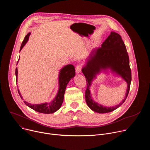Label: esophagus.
<instances>
[{
    "mask_svg": "<svg viewBox=\"0 0 150 150\" xmlns=\"http://www.w3.org/2000/svg\"><path fill=\"white\" fill-rule=\"evenodd\" d=\"M81 69H82V67L81 65H78L76 68H75V71H76V74H79L81 73Z\"/></svg>",
    "mask_w": 150,
    "mask_h": 150,
    "instance_id": "esophagus-1",
    "label": "esophagus"
}]
</instances>
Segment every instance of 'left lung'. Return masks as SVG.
Wrapping results in <instances>:
<instances>
[{
    "instance_id": "obj_1",
    "label": "left lung",
    "mask_w": 150,
    "mask_h": 150,
    "mask_svg": "<svg viewBox=\"0 0 150 150\" xmlns=\"http://www.w3.org/2000/svg\"><path fill=\"white\" fill-rule=\"evenodd\" d=\"M103 71L106 73L110 71L114 75L120 77L127 83L125 97L116 106H104L95 102L92 97L90 89L92 82L96 78L97 75ZM82 72L87 83L85 101L91 110L99 113H105L119 108L127 97L132 79L129 56L121 36L112 31L101 47L96 48L91 52L82 68Z\"/></svg>"
}]
</instances>
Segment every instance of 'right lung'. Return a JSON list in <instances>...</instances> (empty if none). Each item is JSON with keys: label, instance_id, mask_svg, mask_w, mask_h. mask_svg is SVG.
<instances>
[{"label": "right lung", "instance_id": "1", "mask_svg": "<svg viewBox=\"0 0 150 150\" xmlns=\"http://www.w3.org/2000/svg\"><path fill=\"white\" fill-rule=\"evenodd\" d=\"M31 34V33H28L26 36L24 41L22 42V45L21 46L19 52L22 50L24 46L27 42L29 37ZM17 64L18 63V61ZM15 75L16 82L18 81V69L17 68L15 69ZM75 75V68L72 65H67L66 66H64L62 69H60L59 74V88L57 93L55 96V97L50 102L48 103H44L41 104H31L26 101H24V103L28 106L29 108L33 109L34 110L41 113H45V114H50L56 112L61 107L64 98V94H65V90L70 80L73 78ZM18 93L21 97V98L24 100L22 96H21L19 90L18 89Z\"/></svg>", "mask_w": 150, "mask_h": 150}]
</instances>
